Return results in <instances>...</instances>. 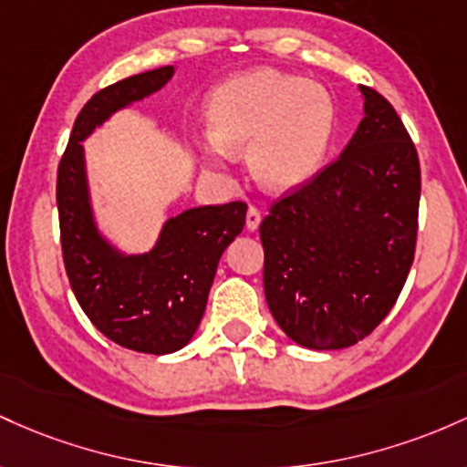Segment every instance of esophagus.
Listing matches in <instances>:
<instances>
[{"label":"esophagus","mask_w":467,"mask_h":467,"mask_svg":"<svg viewBox=\"0 0 467 467\" xmlns=\"http://www.w3.org/2000/svg\"><path fill=\"white\" fill-rule=\"evenodd\" d=\"M260 220H262V213L258 207H249L247 209V229L249 232H255V229L260 227Z\"/></svg>","instance_id":"34e87169"}]
</instances>
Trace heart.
I'll return each mask as SVG.
<instances>
[{"instance_id":"1","label":"heart","mask_w":467,"mask_h":467,"mask_svg":"<svg viewBox=\"0 0 467 467\" xmlns=\"http://www.w3.org/2000/svg\"><path fill=\"white\" fill-rule=\"evenodd\" d=\"M205 163L224 170L227 154H249L266 192L285 193L311 181L335 130V103L322 86L285 72L249 70L213 92L207 108Z\"/></svg>"}]
</instances>
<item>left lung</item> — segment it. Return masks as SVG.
I'll return each mask as SVG.
<instances>
[{
  "label": "left lung",
  "instance_id": "1",
  "mask_svg": "<svg viewBox=\"0 0 467 467\" xmlns=\"http://www.w3.org/2000/svg\"><path fill=\"white\" fill-rule=\"evenodd\" d=\"M364 119L337 161L260 223L265 296L296 344L347 348L395 306L415 258L421 171L395 108L359 86Z\"/></svg>",
  "mask_w": 467,
  "mask_h": 467
}]
</instances>
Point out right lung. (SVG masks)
<instances>
[{
    "label": "right lung",
    "mask_w": 467,
    "mask_h": 467,
    "mask_svg": "<svg viewBox=\"0 0 467 467\" xmlns=\"http://www.w3.org/2000/svg\"><path fill=\"white\" fill-rule=\"evenodd\" d=\"M171 77L174 66H163L94 94L78 112L57 171L61 251L78 306L114 344L151 355L174 353L193 337L220 255L247 216L244 202L187 209L167 220L148 254H123L99 232L81 143Z\"/></svg>",
    "instance_id": "add662e5"
}]
</instances>
